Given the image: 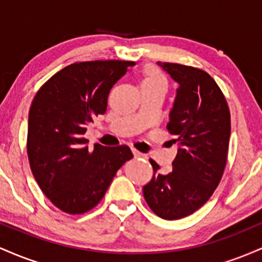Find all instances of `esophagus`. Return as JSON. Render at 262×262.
<instances>
[{"instance_id":"esophagus-1","label":"esophagus","mask_w":262,"mask_h":262,"mask_svg":"<svg viewBox=\"0 0 262 262\" xmlns=\"http://www.w3.org/2000/svg\"><path fill=\"white\" fill-rule=\"evenodd\" d=\"M132 151H133V155H134V158H143V156H145V155L143 154V152L138 151V150H135V149L132 150Z\"/></svg>"}]
</instances>
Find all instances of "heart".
<instances>
[{
  "mask_svg": "<svg viewBox=\"0 0 262 262\" xmlns=\"http://www.w3.org/2000/svg\"><path fill=\"white\" fill-rule=\"evenodd\" d=\"M144 81L150 83H156V85H161L164 87H166L167 85V81H166V77H165V75L162 74L159 69H155V68L149 69Z\"/></svg>",
  "mask_w": 262,
  "mask_h": 262,
  "instance_id": "b5f03b06",
  "label": "heart"
}]
</instances>
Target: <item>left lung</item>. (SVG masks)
I'll use <instances>...</instances> for the list:
<instances>
[{
    "instance_id": "left-lung-1",
    "label": "left lung",
    "mask_w": 262,
    "mask_h": 262,
    "mask_svg": "<svg viewBox=\"0 0 262 262\" xmlns=\"http://www.w3.org/2000/svg\"><path fill=\"white\" fill-rule=\"evenodd\" d=\"M158 64L180 85L166 125L180 148L167 175L150 159L154 175L143 193L156 215L175 221L200 209L218 187L228 159L230 111L208 73L176 62Z\"/></svg>"
}]
</instances>
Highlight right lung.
Masks as SVG:
<instances>
[{"mask_svg": "<svg viewBox=\"0 0 262 262\" xmlns=\"http://www.w3.org/2000/svg\"><path fill=\"white\" fill-rule=\"evenodd\" d=\"M134 61L95 60L61 69L44 83L29 108L27 152L43 193L68 214L95 208L116 172L133 158L128 145L95 144L83 137L93 118L107 110L114 83Z\"/></svg>", "mask_w": 262, "mask_h": 262, "instance_id": "obj_1", "label": "right lung"}]
</instances>
